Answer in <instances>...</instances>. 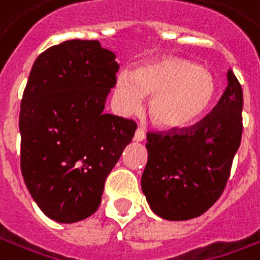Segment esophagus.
<instances>
[{"mask_svg": "<svg viewBox=\"0 0 260 260\" xmlns=\"http://www.w3.org/2000/svg\"><path fill=\"white\" fill-rule=\"evenodd\" d=\"M134 139H135V141H144V139H145V131L142 129V128H138V129L135 131Z\"/></svg>", "mask_w": 260, "mask_h": 260, "instance_id": "34e87169", "label": "esophagus"}]
</instances>
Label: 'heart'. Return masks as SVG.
<instances>
[{
  "instance_id": "b5f03b06",
  "label": "heart",
  "mask_w": 260,
  "mask_h": 260,
  "mask_svg": "<svg viewBox=\"0 0 260 260\" xmlns=\"http://www.w3.org/2000/svg\"><path fill=\"white\" fill-rule=\"evenodd\" d=\"M216 80L190 60L167 56L149 61L131 75L119 73L113 83L115 108L137 112L144 96H152L149 113L164 129H183L202 118L216 98Z\"/></svg>"
}]
</instances>
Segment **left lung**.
<instances>
[{
    "label": "left lung",
    "mask_w": 260,
    "mask_h": 260,
    "mask_svg": "<svg viewBox=\"0 0 260 260\" xmlns=\"http://www.w3.org/2000/svg\"><path fill=\"white\" fill-rule=\"evenodd\" d=\"M217 105L183 129L147 132L141 185L152 211L167 220L202 216L223 194L243 132V92L233 70Z\"/></svg>",
    "instance_id": "left-lung-1"
}]
</instances>
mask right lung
<instances>
[{
  "mask_svg": "<svg viewBox=\"0 0 260 260\" xmlns=\"http://www.w3.org/2000/svg\"><path fill=\"white\" fill-rule=\"evenodd\" d=\"M119 64L98 40H69L32 64L20 111L21 173L41 211L58 223L92 216L137 122L103 113Z\"/></svg>",
  "mask_w": 260,
  "mask_h": 260,
  "instance_id": "obj_1",
  "label": "right lung"
}]
</instances>
